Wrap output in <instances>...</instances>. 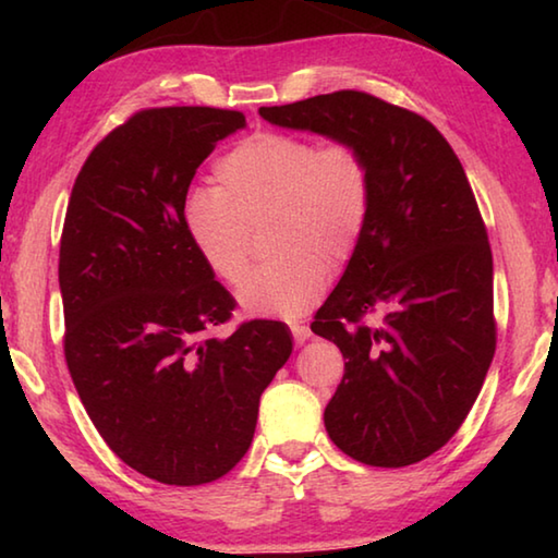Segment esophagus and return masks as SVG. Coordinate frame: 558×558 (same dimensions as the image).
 Returning a JSON list of instances; mask_svg holds the SVG:
<instances>
[{
    "instance_id": "esophagus-1",
    "label": "esophagus",
    "mask_w": 558,
    "mask_h": 558,
    "mask_svg": "<svg viewBox=\"0 0 558 558\" xmlns=\"http://www.w3.org/2000/svg\"><path fill=\"white\" fill-rule=\"evenodd\" d=\"M290 332H292V339H295V344H305L307 339L313 337V332H310V327H305V325H292Z\"/></svg>"
}]
</instances>
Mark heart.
<instances>
[{
  "instance_id": "obj_1",
  "label": "heart",
  "mask_w": 558,
  "mask_h": 558,
  "mask_svg": "<svg viewBox=\"0 0 558 558\" xmlns=\"http://www.w3.org/2000/svg\"><path fill=\"white\" fill-rule=\"evenodd\" d=\"M216 189L184 202L189 241L216 278L239 286L248 270V229L268 226V266L253 270L239 305L253 317H298L323 298L329 264L362 243L372 214V165L354 143L256 132L214 167Z\"/></svg>"
}]
</instances>
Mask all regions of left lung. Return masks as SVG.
Wrapping results in <instances>:
<instances>
[{
  "label": "left lung",
  "mask_w": 558,
  "mask_h": 558,
  "mask_svg": "<svg viewBox=\"0 0 558 558\" xmlns=\"http://www.w3.org/2000/svg\"><path fill=\"white\" fill-rule=\"evenodd\" d=\"M258 112L369 159L366 231L313 323L347 359L325 428L364 465H413L456 436L495 356L493 251L465 169L426 118L362 90Z\"/></svg>",
  "instance_id": "1"
}]
</instances>
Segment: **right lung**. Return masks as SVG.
<instances>
[{"mask_svg":"<svg viewBox=\"0 0 558 558\" xmlns=\"http://www.w3.org/2000/svg\"><path fill=\"white\" fill-rule=\"evenodd\" d=\"M243 128L239 110H140L88 155L65 211L71 379L110 450L165 485L214 483L245 456L260 393L292 352L272 319L211 337L235 300L184 229L196 169Z\"/></svg>","mask_w":558,"mask_h":558,"instance_id":"right-lung-1","label":"right lung"}]
</instances>
